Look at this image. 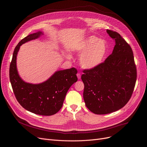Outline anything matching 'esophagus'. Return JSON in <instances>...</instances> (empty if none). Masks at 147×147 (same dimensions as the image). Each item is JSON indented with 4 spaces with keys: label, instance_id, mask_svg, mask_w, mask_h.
I'll list each match as a JSON object with an SVG mask.
<instances>
[{
    "label": "esophagus",
    "instance_id": "34e87169",
    "mask_svg": "<svg viewBox=\"0 0 147 147\" xmlns=\"http://www.w3.org/2000/svg\"><path fill=\"white\" fill-rule=\"evenodd\" d=\"M77 78H78V79H80L81 78V74L80 73H77Z\"/></svg>",
    "mask_w": 147,
    "mask_h": 147
}]
</instances>
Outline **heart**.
Segmentation results:
<instances>
[{
  "instance_id": "b5f03b06",
  "label": "heart",
  "mask_w": 147,
  "mask_h": 147,
  "mask_svg": "<svg viewBox=\"0 0 147 147\" xmlns=\"http://www.w3.org/2000/svg\"><path fill=\"white\" fill-rule=\"evenodd\" d=\"M108 52V45L104 40L92 36L80 45L78 52L83 54L80 58V65L84 69H91L100 65Z\"/></svg>"
}]
</instances>
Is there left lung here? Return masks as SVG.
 Instances as JSON below:
<instances>
[{
	"label": "left lung",
	"mask_w": 147,
	"mask_h": 147,
	"mask_svg": "<svg viewBox=\"0 0 147 147\" xmlns=\"http://www.w3.org/2000/svg\"><path fill=\"white\" fill-rule=\"evenodd\" d=\"M115 41L112 53L98 66L83 70V98L87 108L97 115L124 107L133 94L137 69L130 45L116 31L107 30Z\"/></svg>",
	"instance_id": "8db88e82"
}]
</instances>
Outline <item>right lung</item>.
Segmentation results:
<instances>
[{"mask_svg":"<svg viewBox=\"0 0 147 147\" xmlns=\"http://www.w3.org/2000/svg\"><path fill=\"white\" fill-rule=\"evenodd\" d=\"M43 33L39 31L28 35L16 47L10 65L9 77L15 96L25 109L33 113L51 116L61 108L70 87L77 81V70L73 67L55 72L47 81L38 84L24 82L18 74L16 57L20 46L39 38Z\"/></svg>","mask_w":147,"mask_h":147,"instance_id":"add662e5","label":"right lung"}]
</instances>
